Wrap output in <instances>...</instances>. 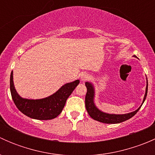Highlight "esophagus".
I'll use <instances>...</instances> for the list:
<instances>
[{"instance_id": "34e87169", "label": "esophagus", "mask_w": 155, "mask_h": 155, "mask_svg": "<svg viewBox=\"0 0 155 155\" xmlns=\"http://www.w3.org/2000/svg\"><path fill=\"white\" fill-rule=\"evenodd\" d=\"M89 76L87 73H83V74L82 75V76H81V81L83 82H86V81H87L89 79Z\"/></svg>"}]
</instances>
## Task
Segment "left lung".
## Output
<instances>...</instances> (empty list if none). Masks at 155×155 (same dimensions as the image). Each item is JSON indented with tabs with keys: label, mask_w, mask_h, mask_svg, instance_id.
I'll list each match as a JSON object with an SVG mask.
<instances>
[{
	"label": "left lung",
	"mask_w": 155,
	"mask_h": 155,
	"mask_svg": "<svg viewBox=\"0 0 155 155\" xmlns=\"http://www.w3.org/2000/svg\"><path fill=\"white\" fill-rule=\"evenodd\" d=\"M85 86L87 87V93L86 95H85V107H86L87 112L93 119L100 121V122L106 123V124H118V123L123 122V121H127V120L132 118L134 115H135L137 112L140 110L142 105H143L142 104L141 107L138 108L134 112H130V113L127 114H124V115H115V114L105 113V112H103L101 110H99L94 104V89L92 84L87 82H85ZM147 92H148V84H147L143 104L144 103L145 98H146Z\"/></svg>",
	"instance_id": "obj_1"
}]
</instances>
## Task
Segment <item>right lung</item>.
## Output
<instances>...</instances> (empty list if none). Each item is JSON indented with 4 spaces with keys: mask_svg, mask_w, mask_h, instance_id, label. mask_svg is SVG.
<instances>
[{
    "mask_svg": "<svg viewBox=\"0 0 155 155\" xmlns=\"http://www.w3.org/2000/svg\"><path fill=\"white\" fill-rule=\"evenodd\" d=\"M10 83L12 101L20 112L34 119L50 120L56 118L62 112L67 100L79 85V80L65 84L52 95L40 100L24 99L17 94L14 87L12 72Z\"/></svg>",
    "mask_w": 155,
    "mask_h": 155,
    "instance_id": "add662e5",
    "label": "right lung"
}]
</instances>
